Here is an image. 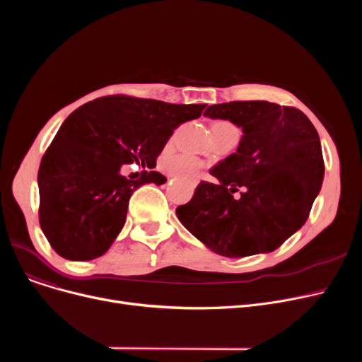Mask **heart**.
<instances>
[{
    "instance_id": "obj_1",
    "label": "heart",
    "mask_w": 362,
    "mask_h": 362,
    "mask_svg": "<svg viewBox=\"0 0 362 362\" xmlns=\"http://www.w3.org/2000/svg\"><path fill=\"white\" fill-rule=\"evenodd\" d=\"M213 127H233V124L227 122H217ZM161 165L168 175L183 179L189 183H195L199 179L201 170L205 167V163L194 156L165 152L161 158Z\"/></svg>"
}]
</instances>
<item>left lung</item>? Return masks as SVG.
<instances>
[{"instance_id":"left-lung-1","label":"left lung","mask_w":362,"mask_h":362,"mask_svg":"<svg viewBox=\"0 0 362 362\" xmlns=\"http://www.w3.org/2000/svg\"><path fill=\"white\" fill-rule=\"evenodd\" d=\"M204 116L229 120L243 135L235 154L211 168L218 182H201L192 199L176 208L177 218L224 257L277 250L307 221L322 185L315 127L300 110L269 101L216 104Z\"/></svg>"}]
</instances>
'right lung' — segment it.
Masks as SVG:
<instances>
[{
    "instance_id": "right-lung-1",
    "label": "right lung",
    "mask_w": 362,
    "mask_h": 362,
    "mask_svg": "<svg viewBox=\"0 0 362 362\" xmlns=\"http://www.w3.org/2000/svg\"><path fill=\"white\" fill-rule=\"evenodd\" d=\"M205 107L111 95L74 110L37 171L40 224L52 250L70 261L104 255L123 229L132 194L167 182L152 170L130 180L122 167L154 168L173 130Z\"/></svg>"
}]
</instances>
